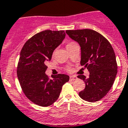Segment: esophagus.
<instances>
[{
  "label": "esophagus",
  "instance_id": "1",
  "mask_svg": "<svg viewBox=\"0 0 128 128\" xmlns=\"http://www.w3.org/2000/svg\"><path fill=\"white\" fill-rule=\"evenodd\" d=\"M70 80H72V81H74V80H77V77L75 76H70Z\"/></svg>",
  "mask_w": 128,
  "mask_h": 128
}]
</instances>
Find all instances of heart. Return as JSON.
<instances>
[{
	"mask_svg": "<svg viewBox=\"0 0 128 128\" xmlns=\"http://www.w3.org/2000/svg\"><path fill=\"white\" fill-rule=\"evenodd\" d=\"M74 44H76L75 42H68L66 44V47H70V46H73V45H74Z\"/></svg>",
	"mask_w": 128,
	"mask_h": 128,
	"instance_id": "1",
	"label": "heart"
}]
</instances>
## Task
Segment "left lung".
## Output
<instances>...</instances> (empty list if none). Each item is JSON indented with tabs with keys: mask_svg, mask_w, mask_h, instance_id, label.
<instances>
[{
	"mask_svg": "<svg viewBox=\"0 0 128 128\" xmlns=\"http://www.w3.org/2000/svg\"><path fill=\"white\" fill-rule=\"evenodd\" d=\"M66 33L81 47L82 66L90 72L88 79L78 78L85 82V88L79 93L81 99L96 102L104 98L111 89L117 73L116 56L108 40L92 29L66 30Z\"/></svg>",
	"mask_w": 128,
	"mask_h": 128,
	"instance_id": "left-lung-1",
	"label": "left lung"
}]
</instances>
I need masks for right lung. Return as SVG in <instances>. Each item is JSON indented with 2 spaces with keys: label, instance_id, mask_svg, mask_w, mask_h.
I'll return each instance as SVG.
<instances>
[{
  "label": "right lung",
  "instance_id": "add662e5",
  "mask_svg": "<svg viewBox=\"0 0 128 128\" xmlns=\"http://www.w3.org/2000/svg\"><path fill=\"white\" fill-rule=\"evenodd\" d=\"M65 38L64 30H46L26 42L20 52L17 76L26 97L40 106L52 104L60 95L62 86L69 76L60 74L49 79L46 74V62Z\"/></svg>",
  "mask_w": 128,
  "mask_h": 128
}]
</instances>
